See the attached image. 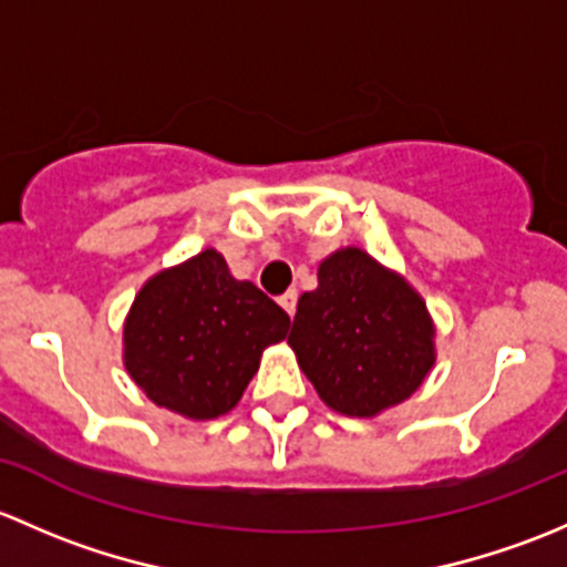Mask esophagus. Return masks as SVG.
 Masks as SVG:
<instances>
[{"mask_svg":"<svg viewBox=\"0 0 567 567\" xmlns=\"http://www.w3.org/2000/svg\"><path fill=\"white\" fill-rule=\"evenodd\" d=\"M278 302H281V308L289 313V317H295V308H297V291L295 289L284 291V295L278 297Z\"/></svg>","mask_w":567,"mask_h":567,"instance_id":"34e87169","label":"esophagus"}]
</instances>
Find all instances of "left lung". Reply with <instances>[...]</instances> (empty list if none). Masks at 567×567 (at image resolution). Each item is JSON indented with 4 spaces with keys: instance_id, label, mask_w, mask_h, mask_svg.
Instances as JSON below:
<instances>
[{
    "instance_id": "obj_1",
    "label": "left lung",
    "mask_w": 567,
    "mask_h": 567,
    "mask_svg": "<svg viewBox=\"0 0 567 567\" xmlns=\"http://www.w3.org/2000/svg\"><path fill=\"white\" fill-rule=\"evenodd\" d=\"M297 300L289 347L332 412L377 417L436 363V327L417 289L363 248L332 250Z\"/></svg>"
}]
</instances>
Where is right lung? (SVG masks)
Masks as SVG:
<instances>
[{
	"label": "right lung",
	"instance_id": "obj_1",
	"mask_svg": "<svg viewBox=\"0 0 567 567\" xmlns=\"http://www.w3.org/2000/svg\"><path fill=\"white\" fill-rule=\"evenodd\" d=\"M286 332L284 308L237 281L224 254L207 248L138 289L122 330V363L155 406L215 420L235 410L261 352Z\"/></svg>",
	"mask_w": 567,
	"mask_h": 567
}]
</instances>
